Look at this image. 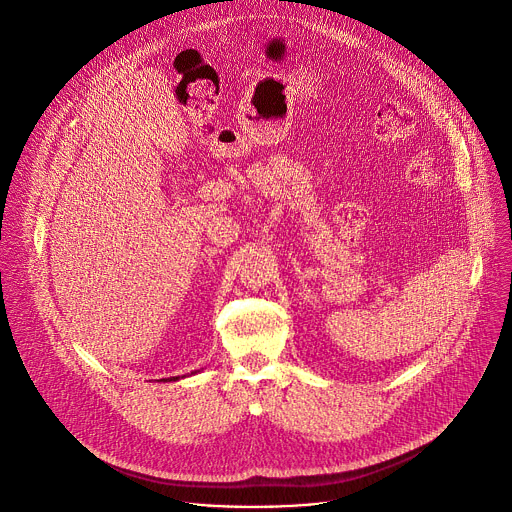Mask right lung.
I'll use <instances>...</instances> for the list:
<instances>
[{
    "label": "right lung",
    "instance_id": "right-lung-1",
    "mask_svg": "<svg viewBox=\"0 0 512 512\" xmlns=\"http://www.w3.org/2000/svg\"><path fill=\"white\" fill-rule=\"evenodd\" d=\"M180 377H170V379H162V381H178Z\"/></svg>",
    "mask_w": 512,
    "mask_h": 512
}]
</instances>
